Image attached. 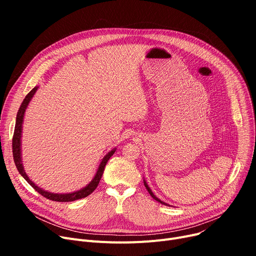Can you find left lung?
<instances>
[{
    "label": "left lung",
    "mask_w": 256,
    "mask_h": 256,
    "mask_svg": "<svg viewBox=\"0 0 256 256\" xmlns=\"http://www.w3.org/2000/svg\"><path fill=\"white\" fill-rule=\"evenodd\" d=\"M144 186H145V188H146V189H147V191H148V193L150 194V196H152V198H154V200H156V201H158V202H160V204H164V206H169V204H167L166 202H164V201H162V200H160V199H158V197H156V195H154V194L152 193V191L150 190V188L148 186V184H146L145 180H144Z\"/></svg>",
    "instance_id": "8db88e82"
}]
</instances>
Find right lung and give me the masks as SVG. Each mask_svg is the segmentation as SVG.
Segmentation results:
<instances>
[{
    "mask_svg": "<svg viewBox=\"0 0 256 256\" xmlns=\"http://www.w3.org/2000/svg\"><path fill=\"white\" fill-rule=\"evenodd\" d=\"M37 89H38V87H34L28 94H26V96L22 100V104L20 106V110L18 112V115H16V128H14V134H13V138H12V152H13V160H14L18 172L20 173V176L30 184V186H32V188H34V189L40 195H42L44 197H46V198H48L50 200L59 201V202H68V201H74V200H78V199H80V198L87 197L88 195H90L94 190L96 189V186H98L100 180V178L102 176V173H104V167H106V165L108 163V160H109V158L114 154L116 148L112 150L111 152H109L104 156V158L102 160V162H100V164L98 166V171L96 173V176H94L93 180L85 188H83V189H80V190H78L76 192H74V193L56 194V193H50V192L44 191V190L42 189V188H39L38 186H36L28 178V176H26L22 164L20 138H22V121H24V116L26 109V106H28L29 102H31L32 98L34 96V94L37 91Z\"/></svg>",
    "mask_w": 256,
    "mask_h": 256,
    "instance_id": "obj_1",
    "label": "right lung"
}]
</instances>
